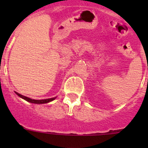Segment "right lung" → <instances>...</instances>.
<instances>
[{"instance_id": "1", "label": "right lung", "mask_w": 148, "mask_h": 148, "mask_svg": "<svg viewBox=\"0 0 148 148\" xmlns=\"http://www.w3.org/2000/svg\"><path fill=\"white\" fill-rule=\"evenodd\" d=\"M15 93H16L18 96H20L21 98H22V99H24V100L27 101H29V102H30V103H34V104H45V103H48V102H49V101H53L54 99H56V97H55V98H52V99H43V100H35V99H29V98L26 97V96H24V95H21L20 93H18V92H15Z\"/></svg>"}]
</instances>
